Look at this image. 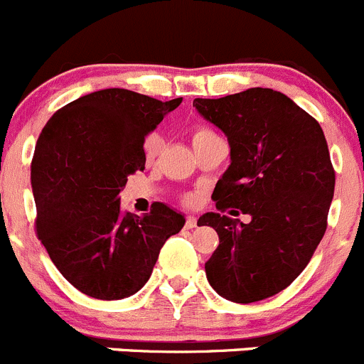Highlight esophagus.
<instances>
[{
  "mask_svg": "<svg viewBox=\"0 0 364 364\" xmlns=\"http://www.w3.org/2000/svg\"><path fill=\"white\" fill-rule=\"evenodd\" d=\"M196 225H197V218L193 217V215H188V217H186V222H185V228L192 229V228H196Z\"/></svg>",
  "mask_w": 364,
  "mask_h": 364,
  "instance_id": "obj_1",
  "label": "esophagus"
}]
</instances>
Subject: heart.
Segmentation results:
<instances>
[{"instance_id": "b5f03b06", "label": "heart", "mask_w": 364, "mask_h": 364, "mask_svg": "<svg viewBox=\"0 0 364 364\" xmlns=\"http://www.w3.org/2000/svg\"><path fill=\"white\" fill-rule=\"evenodd\" d=\"M211 139H220V136L217 135V132H215L213 128H210V126L206 124H196L192 129V144L196 146V144H200V142H206V140H211ZM161 149V139L158 135H151L147 136L146 140V146H144V151H146V160L153 161L154 158L158 156V153H160ZM183 203L186 204H192L193 203V197L192 196H186L185 199H183Z\"/></svg>"}]
</instances>
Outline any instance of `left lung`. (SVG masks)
Masks as SVG:
<instances>
[{
  "label": "left lung",
  "instance_id": "1",
  "mask_svg": "<svg viewBox=\"0 0 364 364\" xmlns=\"http://www.w3.org/2000/svg\"><path fill=\"white\" fill-rule=\"evenodd\" d=\"M193 107L231 146V165L211 196L217 210L252 217L249 224L218 213L199 218L218 235L204 264L208 281L238 304L274 297L301 276L326 235L336 174L322 128L272 88L197 97Z\"/></svg>",
  "mask_w": 364,
  "mask_h": 364
}]
</instances>
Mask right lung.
I'll list each match as a JSON object with an SVG mask.
<instances>
[{"mask_svg": "<svg viewBox=\"0 0 364 364\" xmlns=\"http://www.w3.org/2000/svg\"><path fill=\"white\" fill-rule=\"evenodd\" d=\"M181 97L164 103L126 88H105L56 110L31 160L35 232L60 274L101 301L136 294L161 247L185 225L156 203L144 217L121 208L128 176L144 171V139Z\"/></svg>", "mask_w": 364, "mask_h": 364, "instance_id": "add662e5", "label": "right lung"}]
</instances>
